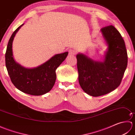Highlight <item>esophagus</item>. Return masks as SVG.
<instances>
[{"instance_id": "obj_1", "label": "esophagus", "mask_w": 135, "mask_h": 135, "mask_svg": "<svg viewBox=\"0 0 135 135\" xmlns=\"http://www.w3.org/2000/svg\"><path fill=\"white\" fill-rule=\"evenodd\" d=\"M68 54H69V56H74L76 54V51L74 49H70L68 51Z\"/></svg>"}]
</instances>
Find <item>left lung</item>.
I'll use <instances>...</instances> for the list:
<instances>
[{
	"label": "left lung",
	"mask_w": 135,
	"mask_h": 135,
	"mask_svg": "<svg viewBox=\"0 0 135 135\" xmlns=\"http://www.w3.org/2000/svg\"><path fill=\"white\" fill-rule=\"evenodd\" d=\"M100 32L107 46L102 61H95L82 53L76 55L79 85L85 93L94 97L118 88L128 64L125 42L118 31L110 25Z\"/></svg>",
	"instance_id": "1"
}]
</instances>
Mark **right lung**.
I'll list each match as a JSON object with an SVG mask.
<instances>
[{"label":"right lung","instance_id":"add662e5","mask_svg":"<svg viewBox=\"0 0 135 135\" xmlns=\"http://www.w3.org/2000/svg\"><path fill=\"white\" fill-rule=\"evenodd\" d=\"M24 24L11 35L5 54L6 66L11 81L16 88L25 93L40 96L50 91L55 84L56 70L64 61L68 52L57 54L38 67L28 68L17 62L13 53L14 36Z\"/></svg>","mask_w":135,"mask_h":135}]
</instances>
